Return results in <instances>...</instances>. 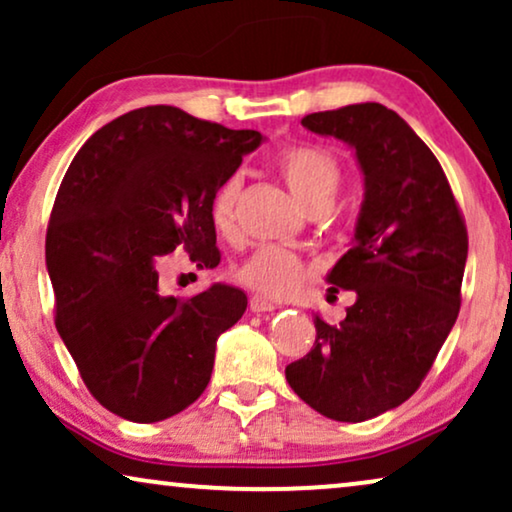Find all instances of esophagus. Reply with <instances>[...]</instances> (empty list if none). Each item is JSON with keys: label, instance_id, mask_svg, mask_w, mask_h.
I'll return each instance as SVG.
<instances>
[{"label": "esophagus", "instance_id": "esophagus-1", "mask_svg": "<svg viewBox=\"0 0 512 512\" xmlns=\"http://www.w3.org/2000/svg\"><path fill=\"white\" fill-rule=\"evenodd\" d=\"M249 310L254 312V314H263V312L277 310V305L272 303V300L263 298V296H251V298H249Z\"/></svg>", "mask_w": 512, "mask_h": 512}]
</instances>
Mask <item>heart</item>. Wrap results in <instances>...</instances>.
<instances>
[{"label": "heart", "instance_id": "1", "mask_svg": "<svg viewBox=\"0 0 512 512\" xmlns=\"http://www.w3.org/2000/svg\"><path fill=\"white\" fill-rule=\"evenodd\" d=\"M275 167L293 198L307 212L331 207L340 186V167L326 149L314 144H293L277 153ZM240 193V179L228 177L216 188L209 216L219 233H230L235 223V202ZM305 277L303 258L277 244H261L237 268V279L263 296L282 298L291 293Z\"/></svg>", "mask_w": 512, "mask_h": 512}]
</instances>
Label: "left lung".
<instances>
[{
  "label": "left lung",
  "mask_w": 512,
  "mask_h": 512,
  "mask_svg": "<svg viewBox=\"0 0 512 512\" xmlns=\"http://www.w3.org/2000/svg\"><path fill=\"white\" fill-rule=\"evenodd\" d=\"M300 123L352 146L366 195L352 249L326 277L331 293L354 291V305L340 324L314 317V347L286 380L324 417L366 422L415 394L450 335L466 223L438 158L396 111L363 102Z\"/></svg>",
  "instance_id": "8db88e82"
}]
</instances>
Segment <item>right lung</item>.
<instances>
[{"instance_id": "add662e5", "label": "right lung", "mask_w": 512, "mask_h": 512, "mask_svg": "<svg viewBox=\"0 0 512 512\" xmlns=\"http://www.w3.org/2000/svg\"><path fill=\"white\" fill-rule=\"evenodd\" d=\"M256 130H230L167 104L118 116L76 153L46 230L55 328L90 394L114 415L160 422L212 377L216 340L247 310L235 286L163 296L158 265L186 249L216 268L209 205Z\"/></svg>"}]
</instances>
